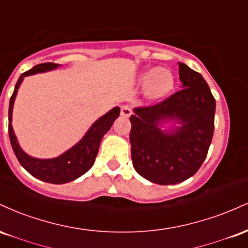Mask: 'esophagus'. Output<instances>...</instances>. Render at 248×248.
Masks as SVG:
<instances>
[{
	"instance_id": "1",
	"label": "esophagus",
	"mask_w": 248,
	"mask_h": 248,
	"mask_svg": "<svg viewBox=\"0 0 248 248\" xmlns=\"http://www.w3.org/2000/svg\"><path fill=\"white\" fill-rule=\"evenodd\" d=\"M121 115L124 116V118H128V116L132 115V108L128 106V105L121 106Z\"/></svg>"
}]
</instances>
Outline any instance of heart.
<instances>
[{"instance_id":"1","label":"heart","mask_w":248,"mask_h":248,"mask_svg":"<svg viewBox=\"0 0 248 248\" xmlns=\"http://www.w3.org/2000/svg\"><path fill=\"white\" fill-rule=\"evenodd\" d=\"M138 81L144 85V93L149 99L163 98L175 86V77L166 67H152L142 71Z\"/></svg>"}]
</instances>
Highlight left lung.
I'll return each instance as SVG.
<instances>
[{
    "label": "left lung",
    "instance_id": "left-lung-1",
    "mask_svg": "<svg viewBox=\"0 0 248 248\" xmlns=\"http://www.w3.org/2000/svg\"><path fill=\"white\" fill-rule=\"evenodd\" d=\"M183 90L157 105L134 108L129 141L134 169L160 186L195 175L205 160L215 129L216 100L205 79L178 62ZM173 121L170 130L160 127Z\"/></svg>",
    "mask_w": 248,
    "mask_h": 248
}]
</instances>
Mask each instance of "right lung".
<instances>
[{
    "label": "right lung",
    "instance_id": "1",
    "mask_svg": "<svg viewBox=\"0 0 248 248\" xmlns=\"http://www.w3.org/2000/svg\"><path fill=\"white\" fill-rule=\"evenodd\" d=\"M59 64H55V62H44V64L36 65L35 67L27 71V72H24L23 75L19 77V79L16 82L13 95L10 98L9 115H8L9 116L10 143L17 160L21 163V166L28 172L31 173L33 177L52 184L69 183V182L79 178L92 168L93 164H94L96 155H98L102 138L110 129L113 122L120 115V108H112L109 112L102 115L101 118H99L90 127V129L82 136V139L78 143H76L69 150L62 153V155L57 156V157L36 158L28 155L19 146L15 132H14L13 124H11L14 102H15L17 92H18V88L21 86L22 81H23L25 77L56 70Z\"/></svg>",
    "mask_w": 248,
    "mask_h": 248
}]
</instances>
